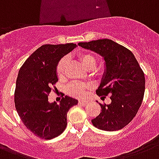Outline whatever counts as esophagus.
I'll return each mask as SVG.
<instances>
[{"label": "esophagus", "mask_w": 159, "mask_h": 159, "mask_svg": "<svg viewBox=\"0 0 159 159\" xmlns=\"http://www.w3.org/2000/svg\"><path fill=\"white\" fill-rule=\"evenodd\" d=\"M81 106H86V105L88 104V102L87 101H84V100H81V101H79V102H78Z\"/></svg>", "instance_id": "1"}]
</instances>
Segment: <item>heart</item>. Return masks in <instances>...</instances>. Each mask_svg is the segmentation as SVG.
Listing matches in <instances>:
<instances>
[{"label": "heart", "instance_id": "obj_1", "mask_svg": "<svg viewBox=\"0 0 159 159\" xmlns=\"http://www.w3.org/2000/svg\"><path fill=\"white\" fill-rule=\"evenodd\" d=\"M79 58L81 62L84 67L88 71L94 69L97 65V58L91 53H82L79 55ZM68 58L67 57H62L57 65V74L59 77H62L64 74L66 67H67ZM92 88V86L89 84H83L80 82H72L67 87V91L69 94L77 97H84L88 93V91Z\"/></svg>", "mask_w": 159, "mask_h": 159}]
</instances>
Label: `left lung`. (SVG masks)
I'll list each match as a JSON object with an SVG mask.
<instances>
[{
    "mask_svg": "<svg viewBox=\"0 0 159 159\" xmlns=\"http://www.w3.org/2000/svg\"><path fill=\"white\" fill-rule=\"evenodd\" d=\"M78 45L97 53L105 61L97 95L105 98L110 94L111 103H99L102 111L92 120L93 125L106 131L121 129L134 118L143 102L145 90L143 71L133 53L113 40L104 39Z\"/></svg>",
    "mask_w": 159,
    "mask_h": 159,
    "instance_id": "8db88e82",
    "label": "left lung"
}]
</instances>
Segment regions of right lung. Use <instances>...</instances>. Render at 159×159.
Here are the masks:
<instances>
[{
  "label": "right lung",
  "mask_w": 159,
  "mask_h": 159,
  "mask_svg": "<svg viewBox=\"0 0 159 159\" xmlns=\"http://www.w3.org/2000/svg\"><path fill=\"white\" fill-rule=\"evenodd\" d=\"M76 43L44 44L26 59L19 71L15 104L19 116L29 130L39 138L51 139L60 135L67 126L69 109L78 103L65 96L59 105L48 102L52 86L58 81L57 65Z\"/></svg>",
  "instance_id": "1"
}]
</instances>
